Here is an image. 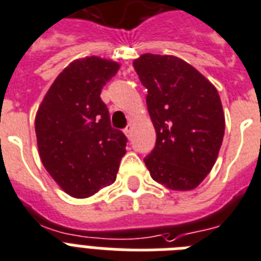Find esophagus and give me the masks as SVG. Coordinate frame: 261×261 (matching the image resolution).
<instances>
[{
    "instance_id": "34e87169",
    "label": "esophagus",
    "mask_w": 261,
    "mask_h": 261,
    "mask_svg": "<svg viewBox=\"0 0 261 261\" xmlns=\"http://www.w3.org/2000/svg\"><path fill=\"white\" fill-rule=\"evenodd\" d=\"M124 132H125V135H126V136H128L129 139H130V137H132V133H133V125L129 124L128 126H126V128L124 129Z\"/></svg>"
}]
</instances>
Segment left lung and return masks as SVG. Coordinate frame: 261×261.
<instances>
[{
  "label": "left lung",
  "mask_w": 261,
  "mask_h": 261,
  "mask_svg": "<svg viewBox=\"0 0 261 261\" xmlns=\"http://www.w3.org/2000/svg\"><path fill=\"white\" fill-rule=\"evenodd\" d=\"M156 130L144 158L152 179L171 190H193L209 174L220 152L225 116L216 87L187 62L144 54L133 62Z\"/></svg>",
  "instance_id": "8db88e82"
}]
</instances>
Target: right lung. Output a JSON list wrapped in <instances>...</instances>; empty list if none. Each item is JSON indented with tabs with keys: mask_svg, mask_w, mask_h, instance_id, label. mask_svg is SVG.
Here are the masks:
<instances>
[{
	"mask_svg": "<svg viewBox=\"0 0 261 261\" xmlns=\"http://www.w3.org/2000/svg\"><path fill=\"white\" fill-rule=\"evenodd\" d=\"M120 64L90 56L72 62L47 91L35 120L43 166L74 198H87L114 183L126 136L112 128L102 87Z\"/></svg>",
	"mask_w": 261,
	"mask_h": 261,
	"instance_id": "right-lung-1",
	"label": "right lung"
}]
</instances>
